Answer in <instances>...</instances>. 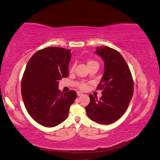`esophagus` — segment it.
Returning a JSON list of instances; mask_svg holds the SVG:
<instances>
[{
  "label": "esophagus",
  "mask_w": 160,
  "mask_h": 160,
  "mask_svg": "<svg viewBox=\"0 0 160 160\" xmlns=\"http://www.w3.org/2000/svg\"><path fill=\"white\" fill-rule=\"evenodd\" d=\"M77 95H78V96H81V95H83V93H81V92H80V91H77Z\"/></svg>",
  "instance_id": "obj_1"
}]
</instances>
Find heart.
Segmentation results:
<instances>
[{"instance_id":"heart-1","label":"heart","mask_w":160,"mask_h":160,"mask_svg":"<svg viewBox=\"0 0 160 160\" xmlns=\"http://www.w3.org/2000/svg\"><path fill=\"white\" fill-rule=\"evenodd\" d=\"M93 62H96L95 61H92V60H90L88 62V65H89L92 63H93ZM74 69H75V66L72 65L71 67V71H74ZM79 88L81 89H83V90H85L87 88H88V84H87L86 83H85V82H81V83L80 84H79Z\"/></svg>"}]
</instances>
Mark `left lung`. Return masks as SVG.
I'll list each match as a JSON object with an SVG mask.
<instances>
[{
    "label": "left lung",
    "mask_w": 160,
    "mask_h": 160,
    "mask_svg": "<svg viewBox=\"0 0 160 160\" xmlns=\"http://www.w3.org/2000/svg\"><path fill=\"white\" fill-rule=\"evenodd\" d=\"M95 53L104 61V73L98 86L102 90L98 99L89 95L90 103L85 108L88 117L101 124L113 123L125 113L133 94V81L124 58L116 50L97 47Z\"/></svg>",
    "instance_id": "left-lung-1"
}]
</instances>
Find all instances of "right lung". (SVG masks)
I'll return each instance as SVG.
<instances>
[{
	"mask_svg": "<svg viewBox=\"0 0 160 160\" xmlns=\"http://www.w3.org/2000/svg\"><path fill=\"white\" fill-rule=\"evenodd\" d=\"M71 50L51 47L36 52L28 61L21 81V95L28 114L48 128L63 122L77 93H61L59 81L69 75Z\"/></svg>",
	"mask_w": 160,
	"mask_h": 160,
	"instance_id": "1",
	"label": "right lung"
}]
</instances>
